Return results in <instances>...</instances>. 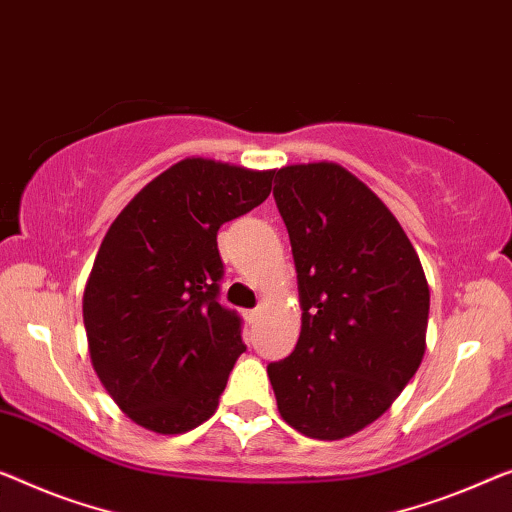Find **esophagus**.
<instances>
[{"instance_id":"1","label":"esophagus","mask_w":512,"mask_h":512,"mask_svg":"<svg viewBox=\"0 0 512 512\" xmlns=\"http://www.w3.org/2000/svg\"><path fill=\"white\" fill-rule=\"evenodd\" d=\"M259 317H262V310H259V308H255V310H250V312H248V322H250V324H255Z\"/></svg>"}]
</instances>
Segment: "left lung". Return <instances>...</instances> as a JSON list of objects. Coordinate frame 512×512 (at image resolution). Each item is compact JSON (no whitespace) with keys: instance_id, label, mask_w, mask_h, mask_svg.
I'll use <instances>...</instances> for the list:
<instances>
[{"instance_id":"obj_1","label":"left lung","mask_w":512,"mask_h":512,"mask_svg":"<svg viewBox=\"0 0 512 512\" xmlns=\"http://www.w3.org/2000/svg\"><path fill=\"white\" fill-rule=\"evenodd\" d=\"M273 197L303 310L294 352L266 368L278 411L310 439L352 437L423 361L425 271L391 209L338 163L280 167Z\"/></svg>"}]
</instances>
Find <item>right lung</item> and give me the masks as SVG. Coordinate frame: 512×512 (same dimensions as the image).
Segmentation results:
<instances>
[{"label": "right lung", "mask_w": 512, "mask_h": 512, "mask_svg": "<svg viewBox=\"0 0 512 512\" xmlns=\"http://www.w3.org/2000/svg\"><path fill=\"white\" fill-rule=\"evenodd\" d=\"M273 170L183 158L149 181L98 248L82 317L89 356L117 407L158 434H181L218 409L241 319L218 303V230L262 204Z\"/></svg>", "instance_id": "obj_1"}]
</instances>
